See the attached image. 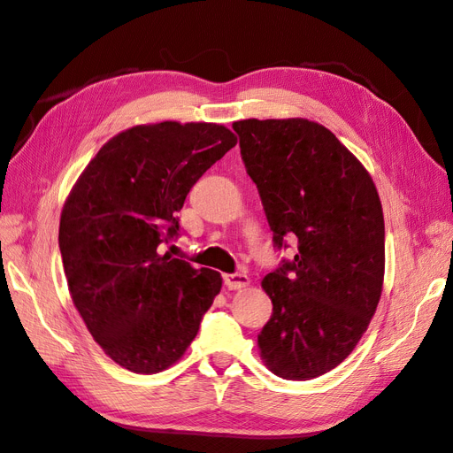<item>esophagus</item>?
Wrapping results in <instances>:
<instances>
[{
    "instance_id": "esophagus-1",
    "label": "esophagus",
    "mask_w": 453,
    "mask_h": 453,
    "mask_svg": "<svg viewBox=\"0 0 453 453\" xmlns=\"http://www.w3.org/2000/svg\"><path fill=\"white\" fill-rule=\"evenodd\" d=\"M225 285L228 289H242V287H248L250 285V276L248 273H225L223 276Z\"/></svg>"
}]
</instances>
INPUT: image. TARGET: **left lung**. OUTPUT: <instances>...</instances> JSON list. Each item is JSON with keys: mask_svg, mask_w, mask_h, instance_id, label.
Segmentation results:
<instances>
[{"mask_svg": "<svg viewBox=\"0 0 453 453\" xmlns=\"http://www.w3.org/2000/svg\"><path fill=\"white\" fill-rule=\"evenodd\" d=\"M232 128L276 248L296 255L263 280L273 313L260 357L285 380H311L359 344L381 296L386 228L376 185L336 135L308 119H245Z\"/></svg>", "mask_w": 453, "mask_h": 453, "instance_id": "left-lung-1", "label": "left lung"}]
</instances>
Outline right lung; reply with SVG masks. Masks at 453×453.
Returning <instances> with one entry per match:
<instances>
[{
  "label": "right lung",
  "instance_id": "add662e5",
  "mask_svg": "<svg viewBox=\"0 0 453 453\" xmlns=\"http://www.w3.org/2000/svg\"><path fill=\"white\" fill-rule=\"evenodd\" d=\"M238 143L215 122L164 120L102 145L67 195L58 245L73 306L107 357L157 374L183 357L221 273L160 255L188 190Z\"/></svg>",
  "mask_w": 453,
  "mask_h": 453
}]
</instances>
